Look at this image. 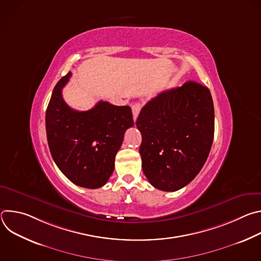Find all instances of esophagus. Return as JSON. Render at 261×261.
I'll use <instances>...</instances> for the list:
<instances>
[{"label": "esophagus", "mask_w": 261, "mask_h": 261, "mask_svg": "<svg viewBox=\"0 0 261 261\" xmlns=\"http://www.w3.org/2000/svg\"><path fill=\"white\" fill-rule=\"evenodd\" d=\"M140 109H141V104H140V103H135V104L132 105V114H133V120H134V122L136 121V119H137V117H138V114H139Z\"/></svg>", "instance_id": "esophagus-1"}]
</instances>
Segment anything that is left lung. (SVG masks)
I'll return each instance as SVG.
<instances>
[{
	"instance_id": "8db88e82",
	"label": "left lung",
	"mask_w": 261,
	"mask_h": 261,
	"mask_svg": "<svg viewBox=\"0 0 261 261\" xmlns=\"http://www.w3.org/2000/svg\"><path fill=\"white\" fill-rule=\"evenodd\" d=\"M136 126L148 181L162 191L179 190L199 173L211 151L215 131L211 92L192 81L164 91L142 107Z\"/></svg>"
}]
</instances>
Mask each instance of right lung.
<instances>
[{
    "instance_id": "right-lung-1",
    "label": "right lung",
    "mask_w": 261,
    "mask_h": 261,
    "mask_svg": "<svg viewBox=\"0 0 261 261\" xmlns=\"http://www.w3.org/2000/svg\"><path fill=\"white\" fill-rule=\"evenodd\" d=\"M71 72L56 85L48 103L45 126L54 161L73 184L97 189L115 169V159L126 130L134 125L129 106L99 101L87 111L69 107L62 90Z\"/></svg>"
}]
</instances>
